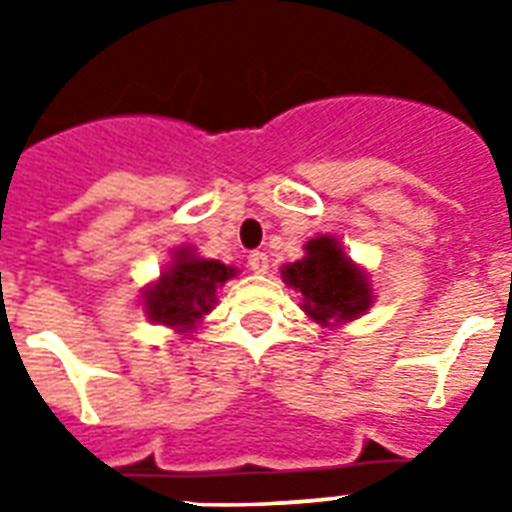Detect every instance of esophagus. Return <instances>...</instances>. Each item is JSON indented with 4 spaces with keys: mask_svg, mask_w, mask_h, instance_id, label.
Listing matches in <instances>:
<instances>
[{
    "mask_svg": "<svg viewBox=\"0 0 512 512\" xmlns=\"http://www.w3.org/2000/svg\"><path fill=\"white\" fill-rule=\"evenodd\" d=\"M246 266L252 274H266L268 271V255L266 252H252V255L246 257Z\"/></svg>",
    "mask_w": 512,
    "mask_h": 512,
    "instance_id": "esophagus-1",
    "label": "esophagus"
}]
</instances>
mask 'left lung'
Here are the masks:
<instances>
[{
    "mask_svg": "<svg viewBox=\"0 0 512 512\" xmlns=\"http://www.w3.org/2000/svg\"><path fill=\"white\" fill-rule=\"evenodd\" d=\"M304 260L290 263L282 277L304 296V312L323 326L329 321H351L370 307V285L359 268L343 255L332 235L307 241Z\"/></svg>",
    "mask_w": 512,
    "mask_h": 512,
    "instance_id": "1",
    "label": "left lung"
}]
</instances>
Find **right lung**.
<instances>
[{"label": "right lung", "instance_id": "right-lung-1", "mask_svg": "<svg viewBox=\"0 0 512 512\" xmlns=\"http://www.w3.org/2000/svg\"><path fill=\"white\" fill-rule=\"evenodd\" d=\"M233 277V268L219 260H200L186 249L175 255V263L153 288L145 293L147 318L164 326L191 329L216 301V288Z\"/></svg>", "mask_w": 512, "mask_h": 512}]
</instances>
